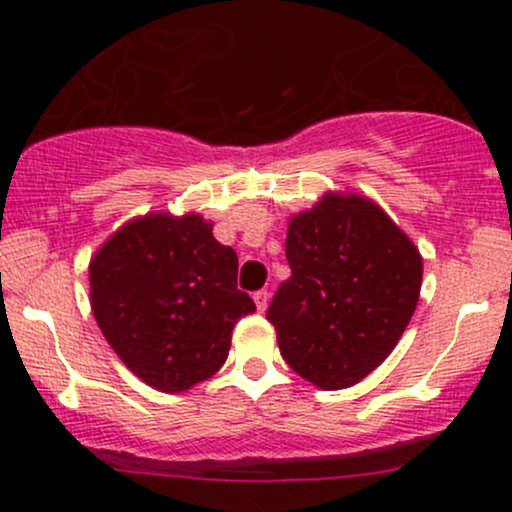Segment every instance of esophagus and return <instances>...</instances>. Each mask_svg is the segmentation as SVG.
Instances as JSON below:
<instances>
[{
    "instance_id": "1",
    "label": "esophagus",
    "mask_w": 512,
    "mask_h": 512,
    "mask_svg": "<svg viewBox=\"0 0 512 512\" xmlns=\"http://www.w3.org/2000/svg\"><path fill=\"white\" fill-rule=\"evenodd\" d=\"M252 298H255L257 310H260V313H264V310H267V305H269V293L262 289V291H257L255 296H252Z\"/></svg>"
}]
</instances>
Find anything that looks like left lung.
Wrapping results in <instances>:
<instances>
[{"label": "left lung", "mask_w": 512, "mask_h": 512, "mask_svg": "<svg viewBox=\"0 0 512 512\" xmlns=\"http://www.w3.org/2000/svg\"><path fill=\"white\" fill-rule=\"evenodd\" d=\"M286 260L291 276L267 310L284 361L320 390L361 383L414 315L419 248L373 199L325 192L289 219Z\"/></svg>", "instance_id": "obj_1"}]
</instances>
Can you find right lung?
I'll list each match as a JSON object with an SVG mask.
<instances>
[{
  "mask_svg": "<svg viewBox=\"0 0 512 512\" xmlns=\"http://www.w3.org/2000/svg\"><path fill=\"white\" fill-rule=\"evenodd\" d=\"M199 214L127 221L88 264L91 310L120 361L158 392H185L219 370L231 332L255 313L238 291V255Z\"/></svg>",
  "mask_w": 512,
  "mask_h": 512,
  "instance_id": "1",
  "label": "right lung"
}]
</instances>
